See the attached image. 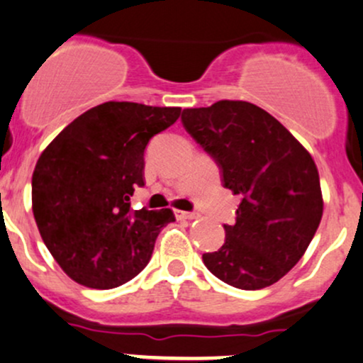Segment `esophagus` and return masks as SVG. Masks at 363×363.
<instances>
[{
	"instance_id": "1",
	"label": "esophagus",
	"mask_w": 363,
	"mask_h": 363,
	"mask_svg": "<svg viewBox=\"0 0 363 363\" xmlns=\"http://www.w3.org/2000/svg\"><path fill=\"white\" fill-rule=\"evenodd\" d=\"M177 214V218H180V220H197L199 218V213H190V211H174Z\"/></svg>"
}]
</instances>
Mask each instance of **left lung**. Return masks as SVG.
<instances>
[{"label": "left lung", "mask_w": 363, "mask_h": 363, "mask_svg": "<svg viewBox=\"0 0 363 363\" xmlns=\"http://www.w3.org/2000/svg\"><path fill=\"white\" fill-rule=\"evenodd\" d=\"M182 123L220 166L223 186L240 196L235 225H223V245L202 261L237 289L272 286L301 259L320 225V178L310 152L242 100L183 108Z\"/></svg>", "instance_id": "8db88e82"}]
</instances>
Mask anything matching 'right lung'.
Masks as SVG:
<instances>
[{
	"label": "right lung",
	"mask_w": 363,
	"mask_h": 363,
	"mask_svg": "<svg viewBox=\"0 0 363 363\" xmlns=\"http://www.w3.org/2000/svg\"><path fill=\"white\" fill-rule=\"evenodd\" d=\"M180 107L105 102L72 121L33 173V213L43 242L72 280L91 289L126 284L149 263L171 209H131L143 186V152Z\"/></svg>",
	"instance_id": "add662e5"
}]
</instances>
